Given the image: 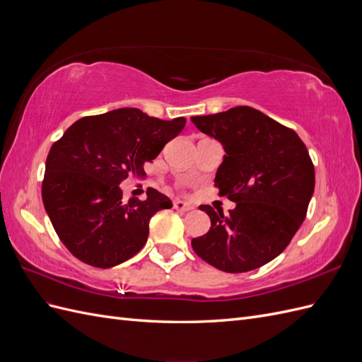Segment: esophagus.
I'll return each mask as SVG.
<instances>
[{
    "mask_svg": "<svg viewBox=\"0 0 362 362\" xmlns=\"http://www.w3.org/2000/svg\"><path fill=\"white\" fill-rule=\"evenodd\" d=\"M173 208H175V210H178V211H182V213H187V211H192V210H193L192 205L185 204V202H182V201H175V202H173Z\"/></svg>",
    "mask_w": 362,
    "mask_h": 362,
    "instance_id": "esophagus-1",
    "label": "esophagus"
}]
</instances>
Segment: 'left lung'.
<instances>
[{
    "label": "left lung",
    "instance_id": "1",
    "mask_svg": "<svg viewBox=\"0 0 362 362\" xmlns=\"http://www.w3.org/2000/svg\"><path fill=\"white\" fill-rule=\"evenodd\" d=\"M192 122L223 145L226 156L214 185L235 202L228 214L199 206L210 216L211 228L192 240L193 250L228 273L267 264L305 221L315 184L308 149L291 128L247 105L193 116Z\"/></svg>",
    "mask_w": 362,
    "mask_h": 362
}]
</instances>
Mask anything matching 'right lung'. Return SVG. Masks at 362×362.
I'll list each match as a JSON object with an SVG mask.
<instances>
[{"label":"right lung","instance_id":"1","mask_svg":"<svg viewBox=\"0 0 362 362\" xmlns=\"http://www.w3.org/2000/svg\"><path fill=\"white\" fill-rule=\"evenodd\" d=\"M184 125V117L161 120L127 107L81 117L54 141L42 201L75 258L108 269L145 246L151 217L172 202L151 187L145 201H125L119 184L128 175H145V163L154 160Z\"/></svg>","mask_w":362,"mask_h":362}]
</instances>
